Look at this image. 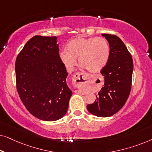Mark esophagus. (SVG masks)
I'll return each instance as SVG.
<instances>
[{
  "label": "esophagus",
  "mask_w": 152,
  "mask_h": 152,
  "mask_svg": "<svg viewBox=\"0 0 152 152\" xmlns=\"http://www.w3.org/2000/svg\"><path fill=\"white\" fill-rule=\"evenodd\" d=\"M86 75L84 73H82V72H77L72 76V84L75 88H80L81 86L84 84V83L86 81ZM75 92L77 93H82V91L78 89Z\"/></svg>",
  "instance_id": "obj_1"
}]
</instances>
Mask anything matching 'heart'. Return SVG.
Here are the masks:
<instances>
[{
    "mask_svg": "<svg viewBox=\"0 0 152 152\" xmlns=\"http://www.w3.org/2000/svg\"><path fill=\"white\" fill-rule=\"evenodd\" d=\"M109 56V43L103 37H77L68 43L66 50L60 53L61 61L67 69L71 70L78 59L80 65L91 72L100 71Z\"/></svg>",
    "mask_w": 152,
    "mask_h": 152,
    "instance_id": "obj_1",
    "label": "heart"
}]
</instances>
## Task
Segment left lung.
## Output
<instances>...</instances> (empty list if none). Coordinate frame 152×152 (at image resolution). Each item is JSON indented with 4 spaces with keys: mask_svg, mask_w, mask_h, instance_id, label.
Returning <instances> with one entry per match:
<instances>
[{
    "mask_svg": "<svg viewBox=\"0 0 152 152\" xmlns=\"http://www.w3.org/2000/svg\"><path fill=\"white\" fill-rule=\"evenodd\" d=\"M102 36L110 46L109 60L100 72L104 85L87 109L97 117H109L122 109L129 96L134 64L132 55L119 37L109 34Z\"/></svg>",
    "mask_w": 152,
    "mask_h": 152,
    "instance_id": "obj_1",
    "label": "left lung"
}]
</instances>
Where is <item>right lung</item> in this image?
<instances>
[{"label": "right lung", "instance_id": "1", "mask_svg": "<svg viewBox=\"0 0 152 152\" xmlns=\"http://www.w3.org/2000/svg\"><path fill=\"white\" fill-rule=\"evenodd\" d=\"M56 37L30 39L16 59V89L27 110L38 119L55 121L66 113L72 91Z\"/></svg>", "mask_w": 152, "mask_h": 152}]
</instances>
